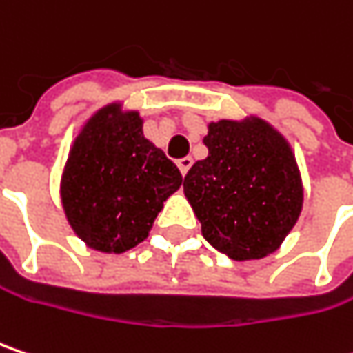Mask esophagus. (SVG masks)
I'll list each match as a JSON object with an SVG mask.
<instances>
[{
	"instance_id": "1",
	"label": "esophagus",
	"mask_w": 353,
	"mask_h": 353,
	"mask_svg": "<svg viewBox=\"0 0 353 353\" xmlns=\"http://www.w3.org/2000/svg\"><path fill=\"white\" fill-rule=\"evenodd\" d=\"M192 163H194V159L188 155V157H181L179 161H177V168H179V172H181V176H185L188 174V170L192 168Z\"/></svg>"
}]
</instances>
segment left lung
Here are the masks:
<instances>
[{
	"label": "left lung",
	"mask_w": 353,
	"mask_h": 353,
	"mask_svg": "<svg viewBox=\"0 0 353 353\" xmlns=\"http://www.w3.org/2000/svg\"><path fill=\"white\" fill-rule=\"evenodd\" d=\"M208 157L192 165L183 194L204 239L234 261L272 254L303 210V181L289 141L259 117L208 123Z\"/></svg>",
	"instance_id": "1"
}]
</instances>
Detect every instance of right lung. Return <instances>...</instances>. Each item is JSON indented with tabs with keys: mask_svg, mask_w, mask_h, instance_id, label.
<instances>
[{
	"mask_svg": "<svg viewBox=\"0 0 353 353\" xmlns=\"http://www.w3.org/2000/svg\"><path fill=\"white\" fill-rule=\"evenodd\" d=\"M181 174L145 139L143 119L111 103L97 111L70 147L60 198L66 220L86 246L121 254L147 239Z\"/></svg>",
	"mask_w": 353,
	"mask_h": 353,
	"instance_id": "right-lung-1",
	"label": "right lung"
}]
</instances>
